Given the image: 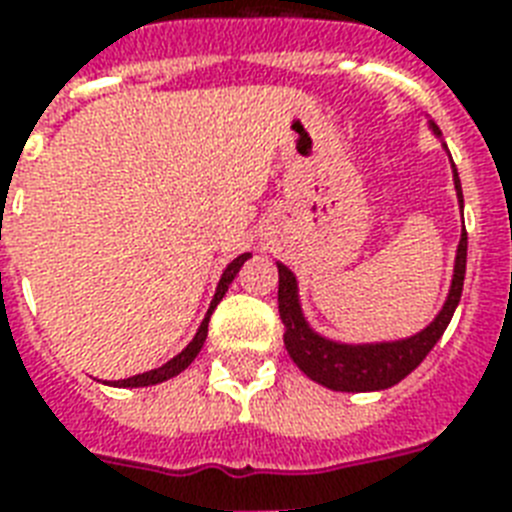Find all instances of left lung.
I'll list each match as a JSON object with an SVG mask.
<instances>
[{
	"mask_svg": "<svg viewBox=\"0 0 512 512\" xmlns=\"http://www.w3.org/2000/svg\"><path fill=\"white\" fill-rule=\"evenodd\" d=\"M433 130L438 132L436 124H433ZM454 185H457L462 204V185L457 170H454ZM465 263H468V231H462L460 247H457L452 292L446 297L444 311L438 313L436 321L428 329H422L420 335L409 337V340L382 342V345H337V342H329L311 332L300 313V303H297L295 276L289 268L279 265V316L284 324L287 353L311 380L332 390L364 393V390H385L396 385L420 366L422 358L428 356L433 345L444 335V329L449 327L454 308L462 297Z\"/></svg>",
	"mask_w": 512,
	"mask_h": 512,
	"instance_id": "left-lung-1",
	"label": "left lung"
}]
</instances>
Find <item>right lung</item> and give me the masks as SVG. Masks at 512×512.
I'll return each mask as SVG.
<instances>
[{
	"instance_id": "add662e5",
	"label": "right lung",
	"mask_w": 512,
	"mask_h": 512,
	"mask_svg": "<svg viewBox=\"0 0 512 512\" xmlns=\"http://www.w3.org/2000/svg\"><path fill=\"white\" fill-rule=\"evenodd\" d=\"M247 257L249 255H241L236 257L228 268H225V273L220 276V284H217V292H215V300H212V305H209V311L207 316H204V321H201V327L199 332H196V337L191 340V345L183 350V353H177L172 361H167L164 366H159V369H151V372L146 374H135V377H127V380H119L114 382L116 388H146V385H156V382H164V380H170V377H175V374H180L185 369V366L191 364L193 358L199 356V350L201 345H204V340H207V327H209V316H212V311L217 308V303L223 300V295L228 292V284L233 281V276L239 273V268L244 263H247Z\"/></svg>"
}]
</instances>
